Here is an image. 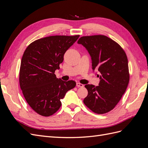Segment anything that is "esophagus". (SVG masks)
<instances>
[{"label":"esophagus","instance_id":"esophagus-1","mask_svg":"<svg viewBox=\"0 0 148 148\" xmlns=\"http://www.w3.org/2000/svg\"><path fill=\"white\" fill-rule=\"evenodd\" d=\"M77 87H79V88H82V87L84 86V85L83 84H82V83H79L77 82Z\"/></svg>","mask_w":148,"mask_h":148}]
</instances>
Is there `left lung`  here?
I'll use <instances>...</instances> for the list:
<instances>
[{
    "label": "left lung",
    "instance_id": "obj_1",
    "mask_svg": "<svg viewBox=\"0 0 148 148\" xmlns=\"http://www.w3.org/2000/svg\"><path fill=\"white\" fill-rule=\"evenodd\" d=\"M78 44L91 57L92 69L99 73V86L86 84L88 94L84 104L93 112L102 114L112 110L122 98L129 83L126 53L119 44L104 35L81 37Z\"/></svg>",
    "mask_w": 148,
    "mask_h": 148
}]
</instances>
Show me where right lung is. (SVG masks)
<instances>
[{"label":"right lung","instance_id":"1","mask_svg":"<svg viewBox=\"0 0 148 148\" xmlns=\"http://www.w3.org/2000/svg\"><path fill=\"white\" fill-rule=\"evenodd\" d=\"M79 36H52L36 40L26 49L20 69V85L29 106L38 114L49 117L59 109L66 92L76 86L72 80L56 77L65 52Z\"/></svg>","mask_w":148,"mask_h":148}]
</instances>
